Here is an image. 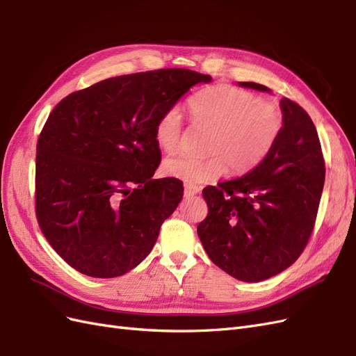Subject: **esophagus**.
<instances>
[{
	"mask_svg": "<svg viewBox=\"0 0 356 356\" xmlns=\"http://www.w3.org/2000/svg\"><path fill=\"white\" fill-rule=\"evenodd\" d=\"M199 191H200V188H199V187H196V186H190V184H186V187H184V196H186V197L195 196V195H197Z\"/></svg>",
	"mask_w": 356,
	"mask_h": 356,
	"instance_id": "1",
	"label": "esophagus"
}]
</instances>
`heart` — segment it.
Returning <instances> with one entry per match:
<instances>
[{
    "label": "heart",
    "mask_w": 356,
    "mask_h": 356,
    "mask_svg": "<svg viewBox=\"0 0 356 356\" xmlns=\"http://www.w3.org/2000/svg\"><path fill=\"white\" fill-rule=\"evenodd\" d=\"M188 105L195 120L212 127L213 134L207 145L209 156L178 153L165 159V174L187 184L218 178L225 165L230 174H246L268 156L282 132L284 118L277 105L236 86L220 84L202 90ZM181 136L182 115L172 106L156 123V143L163 152H174Z\"/></svg>",
    "instance_id": "1"
}]
</instances>
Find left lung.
Segmentation results:
<instances>
[{"instance_id":"obj_1","label":"left lung","mask_w":356,"mask_h":356,"mask_svg":"<svg viewBox=\"0 0 356 356\" xmlns=\"http://www.w3.org/2000/svg\"><path fill=\"white\" fill-rule=\"evenodd\" d=\"M243 88L268 92L263 84ZM284 126L273 149L250 174L204 187L208 215L199 239L213 264L243 282L284 272L314 232L325 181L316 127L309 114L281 99Z\"/></svg>"}]
</instances>
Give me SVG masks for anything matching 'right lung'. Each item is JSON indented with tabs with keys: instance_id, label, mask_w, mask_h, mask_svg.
I'll list each match as a JSON object with an SVG mask.
<instances>
[{
	"instance_id": "obj_1",
	"label": "right lung",
	"mask_w": 356,
	"mask_h": 356,
	"mask_svg": "<svg viewBox=\"0 0 356 356\" xmlns=\"http://www.w3.org/2000/svg\"><path fill=\"white\" fill-rule=\"evenodd\" d=\"M211 75L184 68L106 79L63 98L37 143L35 213L47 242L72 268L117 277L152 252L182 199L160 163L159 117Z\"/></svg>"
}]
</instances>
